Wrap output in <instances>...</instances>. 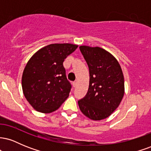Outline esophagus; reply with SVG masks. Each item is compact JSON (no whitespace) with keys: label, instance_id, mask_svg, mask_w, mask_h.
<instances>
[{"label":"esophagus","instance_id":"esophagus-1","mask_svg":"<svg viewBox=\"0 0 151 151\" xmlns=\"http://www.w3.org/2000/svg\"><path fill=\"white\" fill-rule=\"evenodd\" d=\"M77 81H73V82H72V85H73L74 87H75V86H77Z\"/></svg>","mask_w":151,"mask_h":151}]
</instances>
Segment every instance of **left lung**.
<instances>
[{
  "label": "left lung",
  "instance_id": "obj_1",
  "mask_svg": "<svg viewBox=\"0 0 151 151\" xmlns=\"http://www.w3.org/2000/svg\"><path fill=\"white\" fill-rule=\"evenodd\" d=\"M89 70L85 97L78 101L84 116L93 121L105 119L120 104L124 95V77L118 60L99 47H79Z\"/></svg>",
  "mask_w": 151,
  "mask_h": 151
}]
</instances>
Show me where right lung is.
<instances>
[{"instance_id": "add662e5", "label": "right lung", "mask_w": 151, "mask_h": 151, "mask_svg": "<svg viewBox=\"0 0 151 151\" xmlns=\"http://www.w3.org/2000/svg\"><path fill=\"white\" fill-rule=\"evenodd\" d=\"M77 47L70 43L50 44L36 52L26 64L22 76V91L37 111L52 113L68 98L71 85L63 62Z\"/></svg>"}]
</instances>
